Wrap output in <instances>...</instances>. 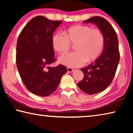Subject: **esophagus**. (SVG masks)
<instances>
[{
	"label": "esophagus",
	"instance_id": "1",
	"mask_svg": "<svg viewBox=\"0 0 133 133\" xmlns=\"http://www.w3.org/2000/svg\"><path fill=\"white\" fill-rule=\"evenodd\" d=\"M67 71L69 72V73H71V72L73 71V69L71 68V67H67Z\"/></svg>",
	"mask_w": 133,
	"mask_h": 133
}]
</instances>
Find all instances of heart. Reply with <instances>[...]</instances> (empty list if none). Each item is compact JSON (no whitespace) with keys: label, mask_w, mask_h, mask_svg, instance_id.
Segmentation results:
<instances>
[{"label":"heart","mask_w":133,"mask_h":133,"mask_svg":"<svg viewBox=\"0 0 133 133\" xmlns=\"http://www.w3.org/2000/svg\"><path fill=\"white\" fill-rule=\"evenodd\" d=\"M56 33L52 39L53 49L60 54L67 53L75 44V52L63 55L59 62L66 66L77 67L85 62H91L102 53L104 44V37L100 29L91 26L75 25L70 27L63 32Z\"/></svg>","instance_id":"1"}]
</instances>
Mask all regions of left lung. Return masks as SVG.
Wrapping results in <instances>:
<instances>
[{
	"label": "left lung",
	"mask_w": 133,
	"mask_h": 133,
	"mask_svg": "<svg viewBox=\"0 0 133 133\" xmlns=\"http://www.w3.org/2000/svg\"><path fill=\"white\" fill-rule=\"evenodd\" d=\"M84 22L95 23L104 37L102 55L93 63L81 69L84 77L77 83L78 87L85 93L94 94L107 89L115 76L120 60L118 40L116 31L104 18L94 16Z\"/></svg>",
	"instance_id": "obj_1"
}]
</instances>
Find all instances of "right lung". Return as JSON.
<instances>
[{
    "label": "right lung",
    "instance_id": "obj_1",
    "mask_svg": "<svg viewBox=\"0 0 133 133\" xmlns=\"http://www.w3.org/2000/svg\"><path fill=\"white\" fill-rule=\"evenodd\" d=\"M62 21H51L42 16L33 17L18 37L16 62L19 75L29 91L40 96L52 94L67 71L63 65L49 66L56 61L53 33Z\"/></svg>",
    "mask_w": 133,
    "mask_h": 133
}]
</instances>
